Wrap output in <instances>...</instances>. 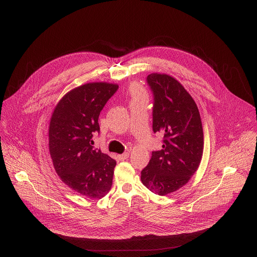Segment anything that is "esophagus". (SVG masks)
<instances>
[{
	"label": "esophagus",
	"mask_w": 257,
	"mask_h": 257,
	"mask_svg": "<svg viewBox=\"0 0 257 257\" xmlns=\"http://www.w3.org/2000/svg\"><path fill=\"white\" fill-rule=\"evenodd\" d=\"M129 158V153H124V154H122V155H118V159L120 160V161H124V160H126V159H128Z\"/></svg>",
	"instance_id": "34e87169"
}]
</instances>
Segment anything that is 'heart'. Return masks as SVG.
<instances>
[{
  "label": "heart",
  "instance_id": "heart-1",
  "mask_svg": "<svg viewBox=\"0 0 257 257\" xmlns=\"http://www.w3.org/2000/svg\"><path fill=\"white\" fill-rule=\"evenodd\" d=\"M130 93H131L133 99H136L139 97H144V91H143L142 87L137 83H134L130 86Z\"/></svg>",
  "mask_w": 257,
  "mask_h": 257
}]
</instances>
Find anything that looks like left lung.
<instances>
[{
  "label": "left lung",
  "instance_id": "obj_1",
  "mask_svg": "<svg viewBox=\"0 0 257 257\" xmlns=\"http://www.w3.org/2000/svg\"><path fill=\"white\" fill-rule=\"evenodd\" d=\"M146 80L154 93L153 130L164 134V144L141 171V182L152 192L167 195L187 184L197 171L202 124L194 99L178 80L161 73H152Z\"/></svg>",
  "mask_w": 257,
  "mask_h": 257
}]
</instances>
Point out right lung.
I'll list each match as a JSON object with an SVG mask.
<instances>
[{"label":"right lung","mask_w":257,"mask_h":257,"mask_svg":"<svg viewBox=\"0 0 257 257\" xmlns=\"http://www.w3.org/2000/svg\"><path fill=\"white\" fill-rule=\"evenodd\" d=\"M118 84L92 82L67 92L56 105L49 126V150L54 168L72 190L103 197L112 187L116 161L94 149L98 116Z\"/></svg>","instance_id":"add662e5"}]
</instances>
